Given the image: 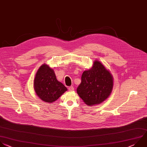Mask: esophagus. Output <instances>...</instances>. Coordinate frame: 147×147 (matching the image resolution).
<instances>
[{
	"label": "esophagus",
	"mask_w": 147,
	"mask_h": 147,
	"mask_svg": "<svg viewBox=\"0 0 147 147\" xmlns=\"http://www.w3.org/2000/svg\"><path fill=\"white\" fill-rule=\"evenodd\" d=\"M68 89H69V91H73V90H74V87L73 86H70V87H69V88H68Z\"/></svg>",
	"instance_id": "1"
}]
</instances>
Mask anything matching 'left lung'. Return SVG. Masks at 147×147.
<instances>
[{"label":"left lung","mask_w":147,"mask_h":147,"mask_svg":"<svg viewBox=\"0 0 147 147\" xmlns=\"http://www.w3.org/2000/svg\"><path fill=\"white\" fill-rule=\"evenodd\" d=\"M91 69L83 72L81 83L77 89L78 96L89 106L100 105L113 90V77L99 61L94 60Z\"/></svg>","instance_id":"left-lung-1"}]
</instances>
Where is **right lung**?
Wrapping results in <instances>:
<instances>
[{
  "instance_id": "right-lung-1",
  "label": "right lung",
  "mask_w": 147,
  "mask_h": 147,
  "mask_svg": "<svg viewBox=\"0 0 147 147\" xmlns=\"http://www.w3.org/2000/svg\"><path fill=\"white\" fill-rule=\"evenodd\" d=\"M33 88L39 98L46 103H52L67 90V88L57 79L54 70L44 63L36 73Z\"/></svg>"
}]
</instances>
